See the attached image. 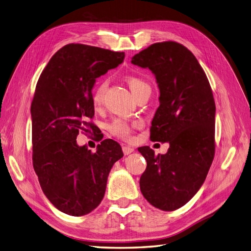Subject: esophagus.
Here are the masks:
<instances>
[{
	"mask_svg": "<svg viewBox=\"0 0 251 251\" xmlns=\"http://www.w3.org/2000/svg\"><path fill=\"white\" fill-rule=\"evenodd\" d=\"M133 151V149L130 146H123V152L124 155H129V153H131Z\"/></svg>",
	"mask_w": 251,
	"mask_h": 251,
	"instance_id": "1",
	"label": "esophagus"
}]
</instances>
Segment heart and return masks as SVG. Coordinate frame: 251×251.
Wrapping results in <instances>:
<instances>
[{
	"label": "heart",
	"mask_w": 251,
	"mask_h": 251,
	"mask_svg": "<svg viewBox=\"0 0 251 251\" xmlns=\"http://www.w3.org/2000/svg\"><path fill=\"white\" fill-rule=\"evenodd\" d=\"M126 81L128 83V86H129L132 94L136 96V99L141 93L146 91V90H151L149 83L144 79L140 78V77L129 76L127 77ZM107 86L108 83L106 80H102L95 86L92 92V102L95 108L100 107V105L102 104V100H104ZM136 126L137 123H134V122H129L124 119H115L112 123L109 125L108 129L114 137H118L122 140H130L132 137L133 128Z\"/></svg>",
	"instance_id": "heart-1"
}]
</instances>
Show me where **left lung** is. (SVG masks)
Wrapping results in <instances>:
<instances>
[{
  "instance_id": "1",
  "label": "left lung",
  "mask_w": 251,
  "mask_h": 251,
  "mask_svg": "<svg viewBox=\"0 0 251 251\" xmlns=\"http://www.w3.org/2000/svg\"><path fill=\"white\" fill-rule=\"evenodd\" d=\"M149 68L160 90V106L151 140L169 142L165 155L139 147L147 166L140 178L143 196L153 207L174 211L201 189L215 153V101L208 77L196 57L175 41L153 43L132 57Z\"/></svg>"
}]
</instances>
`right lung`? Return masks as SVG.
I'll list each match as a JSON object with an SVG mask.
<instances>
[{
    "label": "right lung",
    "mask_w": 251,
    "mask_h": 251,
    "mask_svg": "<svg viewBox=\"0 0 251 251\" xmlns=\"http://www.w3.org/2000/svg\"><path fill=\"white\" fill-rule=\"evenodd\" d=\"M124 58V52L70 43L53 55L38 79L30 106L33 165L44 195L66 214L86 215L98 207L109 172L123 157L121 145L101 140L92 122V88ZM79 132L102 141L98 151L76 145Z\"/></svg>",
    "instance_id": "right-lung-1"
}]
</instances>
